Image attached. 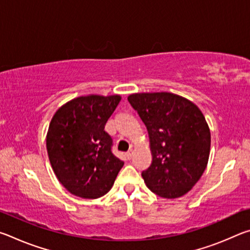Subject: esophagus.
<instances>
[{
    "label": "esophagus",
    "mask_w": 250,
    "mask_h": 250,
    "mask_svg": "<svg viewBox=\"0 0 250 250\" xmlns=\"http://www.w3.org/2000/svg\"><path fill=\"white\" fill-rule=\"evenodd\" d=\"M126 158H128L129 160L130 159H132V156H133V151L132 150H131V151H129V152H126Z\"/></svg>",
    "instance_id": "1"
}]
</instances>
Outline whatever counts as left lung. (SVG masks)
<instances>
[{"label": "left lung", "instance_id": "1", "mask_svg": "<svg viewBox=\"0 0 250 250\" xmlns=\"http://www.w3.org/2000/svg\"><path fill=\"white\" fill-rule=\"evenodd\" d=\"M149 133L152 163L142 177L152 192L177 198L191 191L204 173L210 131L195 104L172 92H140L128 97Z\"/></svg>", "mask_w": 250, "mask_h": 250}]
</instances>
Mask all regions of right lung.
Instances as JSON below:
<instances>
[{"label":"right lung","instance_id":"right-lung-1","mask_svg":"<svg viewBox=\"0 0 250 250\" xmlns=\"http://www.w3.org/2000/svg\"><path fill=\"white\" fill-rule=\"evenodd\" d=\"M120 95H87L62 104L55 112L46 135L54 173L73 195L98 198L111 189L124 162L112 154L105 122Z\"/></svg>","mask_w":250,"mask_h":250}]
</instances>
